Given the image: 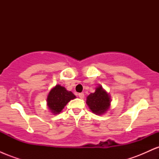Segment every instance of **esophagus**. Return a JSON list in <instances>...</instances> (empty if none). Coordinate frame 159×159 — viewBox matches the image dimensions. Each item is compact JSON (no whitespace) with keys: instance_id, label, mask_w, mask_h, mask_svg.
I'll return each instance as SVG.
<instances>
[{"instance_id":"1","label":"esophagus","mask_w":159,"mask_h":159,"mask_svg":"<svg viewBox=\"0 0 159 159\" xmlns=\"http://www.w3.org/2000/svg\"><path fill=\"white\" fill-rule=\"evenodd\" d=\"M78 96H79L80 98H84V93H78Z\"/></svg>"}]
</instances>
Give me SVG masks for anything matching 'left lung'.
Wrapping results in <instances>:
<instances>
[{"label": "left lung", "mask_w": 159, "mask_h": 159, "mask_svg": "<svg viewBox=\"0 0 159 159\" xmlns=\"http://www.w3.org/2000/svg\"><path fill=\"white\" fill-rule=\"evenodd\" d=\"M111 96L102 86L98 85L94 93L87 97V105L93 113L96 115H102L109 110L111 106Z\"/></svg>", "instance_id": "left-lung-1"}]
</instances>
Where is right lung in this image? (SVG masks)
<instances>
[{
  "label": "right lung",
  "mask_w": 159,
  "mask_h": 159,
  "mask_svg": "<svg viewBox=\"0 0 159 159\" xmlns=\"http://www.w3.org/2000/svg\"><path fill=\"white\" fill-rule=\"evenodd\" d=\"M76 96L71 91H68L63 86L57 84L49 91L47 97V106L54 115L58 114L69 102Z\"/></svg>",
  "instance_id": "right-lung-1"
}]
</instances>
